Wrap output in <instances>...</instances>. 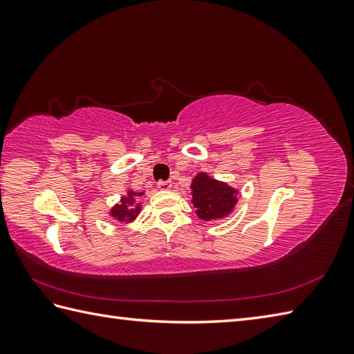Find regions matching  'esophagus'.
I'll list each match as a JSON object with an SVG mask.
<instances>
[{
  "mask_svg": "<svg viewBox=\"0 0 354 354\" xmlns=\"http://www.w3.org/2000/svg\"><path fill=\"white\" fill-rule=\"evenodd\" d=\"M158 189H160V190H170L171 189V181H160V183H158Z\"/></svg>",
  "mask_w": 354,
  "mask_h": 354,
  "instance_id": "obj_1",
  "label": "esophagus"
}]
</instances>
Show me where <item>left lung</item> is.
Returning <instances> with one entry per match:
<instances>
[{"instance_id":"1","label":"left lung","mask_w":354,"mask_h":354,"mask_svg":"<svg viewBox=\"0 0 354 354\" xmlns=\"http://www.w3.org/2000/svg\"><path fill=\"white\" fill-rule=\"evenodd\" d=\"M190 187L193 190L192 202L196 207V214L204 221L222 219L237 204V192L225 183L207 176V173H199Z\"/></svg>"}]
</instances>
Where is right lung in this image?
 <instances>
[{"label": "right lung", "mask_w": 354, "mask_h": 354, "mask_svg": "<svg viewBox=\"0 0 354 354\" xmlns=\"http://www.w3.org/2000/svg\"><path fill=\"white\" fill-rule=\"evenodd\" d=\"M133 196H137V193L127 192V198H123L122 204L112 208L111 216L115 217V219H118V221H127V222L133 221L135 216L138 214V209H140L138 205L135 208H131V205L133 204Z\"/></svg>", "instance_id": "obj_1"}]
</instances>
